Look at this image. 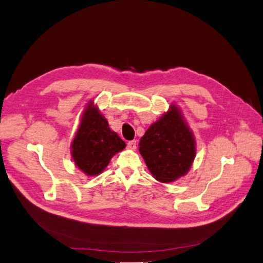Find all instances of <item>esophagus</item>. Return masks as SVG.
Masks as SVG:
<instances>
[{
	"label": "esophagus",
	"mask_w": 263,
	"mask_h": 263,
	"mask_svg": "<svg viewBox=\"0 0 263 263\" xmlns=\"http://www.w3.org/2000/svg\"><path fill=\"white\" fill-rule=\"evenodd\" d=\"M127 149L136 150V149H137V141H136V140L129 141V142H127Z\"/></svg>",
	"instance_id": "34e87169"
}]
</instances>
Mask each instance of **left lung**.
<instances>
[{
    "mask_svg": "<svg viewBox=\"0 0 263 263\" xmlns=\"http://www.w3.org/2000/svg\"><path fill=\"white\" fill-rule=\"evenodd\" d=\"M139 145L147 169L163 183L185 176L196 158V140L177 105L150 125Z\"/></svg>",
    "mask_w": 263,
    "mask_h": 263,
    "instance_id": "8db88e82",
    "label": "left lung"
}]
</instances>
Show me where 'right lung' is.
<instances>
[{
    "mask_svg": "<svg viewBox=\"0 0 263 263\" xmlns=\"http://www.w3.org/2000/svg\"><path fill=\"white\" fill-rule=\"evenodd\" d=\"M125 145L118 133L110 129L98 106L87 103L71 144L72 159L79 169L86 176H98Z\"/></svg>",
    "mask_w": 263,
    "mask_h": 263,
    "instance_id": "add662e5",
    "label": "right lung"
}]
</instances>
